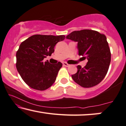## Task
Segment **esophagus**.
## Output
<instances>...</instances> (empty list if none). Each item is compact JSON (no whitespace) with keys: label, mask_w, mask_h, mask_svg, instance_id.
Returning <instances> with one entry per match:
<instances>
[{"label":"esophagus","mask_w":126,"mask_h":126,"mask_svg":"<svg viewBox=\"0 0 126 126\" xmlns=\"http://www.w3.org/2000/svg\"><path fill=\"white\" fill-rule=\"evenodd\" d=\"M63 65H64V66H65V67H69L70 65V64H67V63H65V62L63 63Z\"/></svg>","instance_id":"34e87169"}]
</instances>
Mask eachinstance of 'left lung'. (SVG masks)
<instances>
[{
  "label": "left lung",
  "instance_id": "left-lung-1",
  "mask_svg": "<svg viewBox=\"0 0 126 126\" xmlns=\"http://www.w3.org/2000/svg\"><path fill=\"white\" fill-rule=\"evenodd\" d=\"M66 38L77 42L79 55L88 60L84 67L78 65L77 72L71 76L72 79L85 88L98 84L107 74L111 62L105 35L94 30H83L72 32Z\"/></svg>",
  "mask_w": 126,
  "mask_h": 126
}]
</instances>
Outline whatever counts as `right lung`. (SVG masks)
<instances>
[{
	"mask_svg": "<svg viewBox=\"0 0 126 126\" xmlns=\"http://www.w3.org/2000/svg\"><path fill=\"white\" fill-rule=\"evenodd\" d=\"M64 39V35H34L20 44L16 54V67L30 87L43 91L54 84L62 63L51 64L43 59L51 56L56 44Z\"/></svg>",
	"mask_w": 126,
	"mask_h": 126,
	"instance_id": "right-lung-1",
	"label": "right lung"
}]
</instances>
